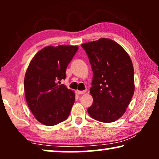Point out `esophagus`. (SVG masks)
Here are the masks:
<instances>
[{
    "label": "esophagus",
    "instance_id": "esophagus-1",
    "mask_svg": "<svg viewBox=\"0 0 159 159\" xmlns=\"http://www.w3.org/2000/svg\"><path fill=\"white\" fill-rule=\"evenodd\" d=\"M85 92H86L85 90H82V91L77 90L76 91V93H77V95H82V94H84V93H85Z\"/></svg>",
    "mask_w": 159,
    "mask_h": 159
}]
</instances>
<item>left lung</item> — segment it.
<instances>
[{
	"label": "left lung",
	"mask_w": 159,
	"mask_h": 159,
	"mask_svg": "<svg viewBox=\"0 0 159 159\" xmlns=\"http://www.w3.org/2000/svg\"><path fill=\"white\" fill-rule=\"evenodd\" d=\"M81 46L93 72L90 90L93 103L88 114L101 122L116 121L125 113L134 92L131 58L121 45L110 39L101 38Z\"/></svg>",
	"instance_id": "obj_1"
}]
</instances>
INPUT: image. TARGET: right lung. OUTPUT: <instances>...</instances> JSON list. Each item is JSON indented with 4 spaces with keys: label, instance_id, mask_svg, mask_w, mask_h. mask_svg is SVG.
<instances>
[{
    "label": "right lung",
    "instance_id": "right-lung-1",
    "mask_svg": "<svg viewBox=\"0 0 159 159\" xmlns=\"http://www.w3.org/2000/svg\"><path fill=\"white\" fill-rule=\"evenodd\" d=\"M77 46H48L30 62L24 82L26 101L37 120L46 126L65 121L70 114L75 95L64 84L67 66Z\"/></svg>",
    "mask_w": 159,
    "mask_h": 159
}]
</instances>
